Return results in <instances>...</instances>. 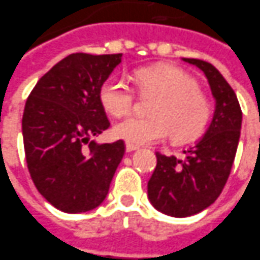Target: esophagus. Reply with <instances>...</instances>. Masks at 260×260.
I'll list each match as a JSON object with an SVG mask.
<instances>
[{"mask_svg": "<svg viewBox=\"0 0 260 260\" xmlns=\"http://www.w3.org/2000/svg\"><path fill=\"white\" fill-rule=\"evenodd\" d=\"M139 149L137 146H134V144H130V143H127L126 144V151L127 153H132V151H136Z\"/></svg>", "mask_w": 260, "mask_h": 260, "instance_id": "obj_1", "label": "esophagus"}]
</instances>
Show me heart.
<instances>
[{"instance_id": "b5f03b06", "label": "heart", "mask_w": 260, "mask_h": 260, "mask_svg": "<svg viewBox=\"0 0 260 260\" xmlns=\"http://www.w3.org/2000/svg\"><path fill=\"white\" fill-rule=\"evenodd\" d=\"M137 84L144 93H156L151 104L153 116H130L114 126L118 139L136 144H151L173 136L189 140L202 133L210 117L207 99L196 88V83L173 66H156L137 73ZM100 102L113 116H124L134 104V90L124 77L111 76L100 87Z\"/></svg>"}]
</instances>
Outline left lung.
Listing matches in <instances>:
<instances>
[{"instance_id": "left-lung-1", "label": "left lung", "mask_w": 260, "mask_h": 260, "mask_svg": "<svg viewBox=\"0 0 260 260\" xmlns=\"http://www.w3.org/2000/svg\"><path fill=\"white\" fill-rule=\"evenodd\" d=\"M205 74L215 99L210 124L182 157L156 153L157 166L147 183V196L158 212L187 217L205 210L223 190L236 156L242 110L229 83L210 62L182 58Z\"/></svg>"}]
</instances>
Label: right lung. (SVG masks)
<instances>
[{
  "label": "right lung",
  "instance_id": "right-lung-1",
  "mask_svg": "<svg viewBox=\"0 0 260 260\" xmlns=\"http://www.w3.org/2000/svg\"><path fill=\"white\" fill-rule=\"evenodd\" d=\"M121 57L70 54L38 80L27 99L22 137L29 175L43 198L61 212L100 206L124 156L123 140H91L110 126L100 87Z\"/></svg>",
  "mask_w": 260,
  "mask_h": 260
}]
</instances>
